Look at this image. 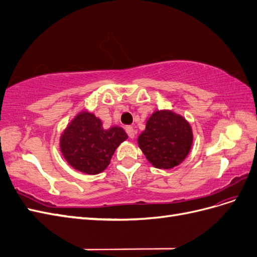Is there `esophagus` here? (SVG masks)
I'll return each instance as SVG.
<instances>
[{
    "label": "esophagus",
    "mask_w": 257,
    "mask_h": 257,
    "mask_svg": "<svg viewBox=\"0 0 257 257\" xmlns=\"http://www.w3.org/2000/svg\"><path fill=\"white\" fill-rule=\"evenodd\" d=\"M125 131H126V133H127L130 138L133 139L135 137V130L133 127H132V126H126Z\"/></svg>",
    "instance_id": "esophagus-1"
}]
</instances>
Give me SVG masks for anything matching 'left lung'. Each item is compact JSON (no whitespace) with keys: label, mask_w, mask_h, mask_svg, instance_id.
<instances>
[{"label":"left lung","mask_w":257,"mask_h":257,"mask_svg":"<svg viewBox=\"0 0 257 257\" xmlns=\"http://www.w3.org/2000/svg\"><path fill=\"white\" fill-rule=\"evenodd\" d=\"M137 144L153 167L172 169L189 155L193 130L183 115L169 109L157 110L148 118Z\"/></svg>","instance_id":"8db88e82"}]
</instances>
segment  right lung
Here are the masks:
<instances>
[{
	"label": "right lung",
	"instance_id": "obj_1",
	"mask_svg": "<svg viewBox=\"0 0 257 257\" xmlns=\"http://www.w3.org/2000/svg\"><path fill=\"white\" fill-rule=\"evenodd\" d=\"M127 134L122 127L104 128L99 118L81 110L60 136V150L67 164L85 175H97L110 164L112 155Z\"/></svg>",
	"mask_w": 257,
	"mask_h": 257
}]
</instances>
